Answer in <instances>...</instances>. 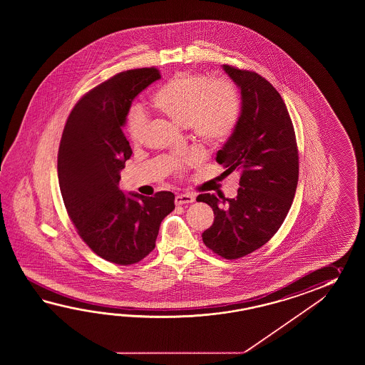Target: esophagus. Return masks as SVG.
<instances>
[{"label":"esophagus","mask_w":365,"mask_h":365,"mask_svg":"<svg viewBox=\"0 0 365 365\" xmlns=\"http://www.w3.org/2000/svg\"><path fill=\"white\" fill-rule=\"evenodd\" d=\"M194 201H195V197H194V194L190 193L179 194L175 198L176 205H185V203H192Z\"/></svg>","instance_id":"34e87169"}]
</instances>
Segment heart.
<instances>
[{"instance_id":"obj_1","label":"heart","mask_w":365,"mask_h":365,"mask_svg":"<svg viewBox=\"0 0 365 365\" xmlns=\"http://www.w3.org/2000/svg\"><path fill=\"white\" fill-rule=\"evenodd\" d=\"M153 104L176 123L187 125L198 140L207 145H219L231 137L240 117V98L236 88L225 79L211 81L205 76L179 73L153 95ZM148 116L143 109L130 110L126 130L134 143L145 137ZM172 162L173 170L182 163Z\"/></svg>"}]
</instances>
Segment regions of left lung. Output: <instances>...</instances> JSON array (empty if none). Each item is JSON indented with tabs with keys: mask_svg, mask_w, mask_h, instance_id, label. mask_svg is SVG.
Instances as JSON below:
<instances>
[{
	"mask_svg": "<svg viewBox=\"0 0 365 365\" xmlns=\"http://www.w3.org/2000/svg\"><path fill=\"white\" fill-rule=\"evenodd\" d=\"M240 88L239 123L217 154L225 173L240 172L235 198L200 194L214 211L202 233L207 248L236 259L261 248L279 230L294 201L299 180L295 130L287 107L269 81L255 71L223 65Z\"/></svg>",
	"mask_w": 365,
	"mask_h": 365,
	"instance_id": "left-lung-1",
	"label": "left lung"
}]
</instances>
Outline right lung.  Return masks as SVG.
I'll list each match as a JSON object with an SVG mask.
<instances>
[{"label": "right lung", "instance_id": "obj_1", "mask_svg": "<svg viewBox=\"0 0 365 365\" xmlns=\"http://www.w3.org/2000/svg\"><path fill=\"white\" fill-rule=\"evenodd\" d=\"M159 78L155 68H142L96 86L74 106L62 132L57 171L65 207L93 253L116 264L148 256L175 209L172 192L146 197L118 187L133 153L123 126L135 96Z\"/></svg>", "mask_w": 365, "mask_h": 365}]
</instances>
